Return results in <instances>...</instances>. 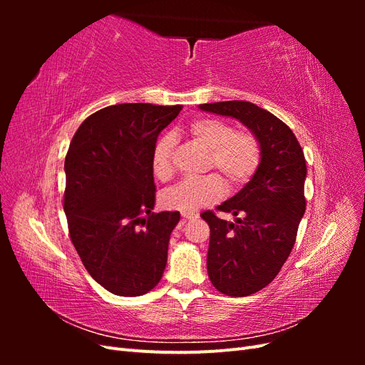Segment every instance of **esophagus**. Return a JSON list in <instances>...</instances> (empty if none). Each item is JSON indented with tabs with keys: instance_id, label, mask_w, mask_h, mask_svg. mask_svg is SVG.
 I'll use <instances>...</instances> for the list:
<instances>
[{
	"instance_id": "1",
	"label": "esophagus",
	"mask_w": 365,
	"mask_h": 365,
	"mask_svg": "<svg viewBox=\"0 0 365 365\" xmlns=\"http://www.w3.org/2000/svg\"><path fill=\"white\" fill-rule=\"evenodd\" d=\"M193 217H197V215H195V213H182V219L184 220H189V219H193Z\"/></svg>"
}]
</instances>
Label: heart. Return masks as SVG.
I'll list each match as a JSON object with an SVG mask.
<instances>
[{
    "instance_id": "obj_1",
    "label": "heart",
    "mask_w": 365,
    "mask_h": 365,
    "mask_svg": "<svg viewBox=\"0 0 365 365\" xmlns=\"http://www.w3.org/2000/svg\"><path fill=\"white\" fill-rule=\"evenodd\" d=\"M192 137L210 150L208 169H217L231 189L245 185L257 172L262 161L260 140L248 130H235L227 121L197 118L189 128ZM173 135L161 137L152 153V169L157 178L165 181L173 172ZM225 182L217 173L202 178H187L161 193V204L169 210L193 213L202 207L220 201Z\"/></svg>"
}]
</instances>
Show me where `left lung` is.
I'll use <instances>...</instances> for the list:
<instances>
[{"label": "left lung", "mask_w": 365, "mask_h": 365, "mask_svg": "<svg viewBox=\"0 0 365 365\" xmlns=\"http://www.w3.org/2000/svg\"><path fill=\"white\" fill-rule=\"evenodd\" d=\"M200 109L239 120L262 145V161L251 181L217 205L219 212L237 216L236 222L210 210L201 213L210 227V280L225 295L247 297L275 279L294 248L306 210L304 153L288 125L251 102L204 103Z\"/></svg>", "instance_id": "8db88e82"}]
</instances>
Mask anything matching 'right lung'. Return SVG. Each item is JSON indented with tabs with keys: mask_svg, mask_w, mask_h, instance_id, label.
<instances>
[{
	"mask_svg": "<svg viewBox=\"0 0 365 365\" xmlns=\"http://www.w3.org/2000/svg\"><path fill=\"white\" fill-rule=\"evenodd\" d=\"M181 105L121 103L88 117L65 157L63 212L86 271L109 292L155 288L180 212L153 213L152 153Z\"/></svg>",
	"mask_w": 365,
	"mask_h": 365,
	"instance_id": "obj_1",
	"label": "right lung"
}]
</instances>
